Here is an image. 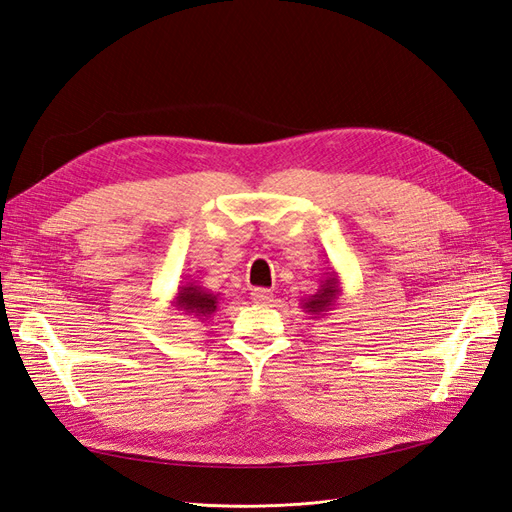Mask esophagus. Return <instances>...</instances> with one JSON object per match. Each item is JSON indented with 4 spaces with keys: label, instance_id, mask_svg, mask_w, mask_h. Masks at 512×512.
Masks as SVG:
<instances>
[{
    "label": "esophagus",
    "instance_id": "34e87169",
    "mask_svg": "<svg viewBox=\"0 0 512 512\" xmlns=\"http://www.w3.org/2000/svg\"><path fill=\"white\" fill-rule=\"evenodd\" d=\"M271 298H273V292L269 288H254L252 290V301L256 305H267Z\"/></svg>",
    "mask_w": 512,
    "mask_h": 512
}]
</instances>
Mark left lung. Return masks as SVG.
<instances>
[{
    "instance_id": "1",
    "label": "left lung",
    "mask_w": 512,
    "mask_h": 512,
    "mask_svg": "<svg viewBox=\"0 0 512 512\" xmlns=\"http://www.w3.org/2000/svg\"><path fill=\"white\" fill-rule=\"evenodd\" d=\"M343 290H341V279L339 273L330 269L322 275L320 279V288H317L315 294H311L309 298H303V311L313 315V317H324L330 309H334L339 305Z\"/></svg>"
}]
</instances>
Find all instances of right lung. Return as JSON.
Wrapping results in <instances>:
<instances>
[{
  "label": "right lung",
  "instance_id": "obj_1",
  "mask_svg": "<svg viewBox=\"0 0 512 512\" xmlns=\"http://www.w3.org/2000/svg\"><path fill=\"white\" fill-rule=\"evenodd\" d=\"M220 292H211L207 288H203V284L195 277H184V281H180L178 292H175L171 305L182 311L184 315L197 317V320H207V317L214 315L218 311L220 305Z\"/></svg>",
  "mask_w": 512,
  "mask_h": 512
}]
</instances>
